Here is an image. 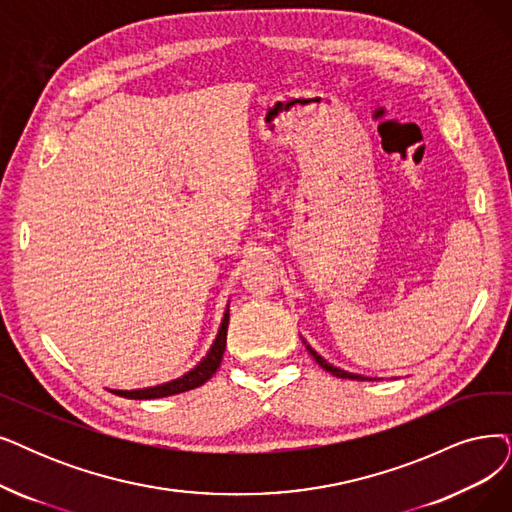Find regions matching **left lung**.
Returning <instances> with one entry per match:
<instances>
[{
	"instance_id": "obj_1",
	"label": "left lung",
	"mask_w": 512,
	"mask_h": 512,
	"mask_svg": "<svg viewBox=\"0 0 512 512\" xmlns=\"http://www.w3.org/2000/svg\"><path fill=\"white\" fill-rule=\"evenodd\" d=\"M302 344L306 346V351L311 353V357L323 367L325 372H330L332 376H336V378H346V380H376V378H365V376H361V374H351V372H344V370H340V367H336V365H332V363H327L321 355H317V351H313L311 349V344H306V340L302 338Z\"/></svg>"
}]
</instances>
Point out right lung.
Here are the masks:
<instances>
[{"instance_id": "add662e5", "label": "right lung", "mask_w": 512, "mask_h": 512, "mask_svg": "<svg viewBox=\"0 0 512 512\" xmlns=\"http://www.w3.org/2000/svg\"><path fill=\"white\" fill-rule=\"evenodd\" d=\"M227 330H229V306L224 311V317L220 321L218 334L214 344L210 346V351L206 353L193 370H189L187 374H182L180 378H174L170 382H163L157 386H147V388H134V391H117V388H109L113 395L126 397V399H159V397H170V395H178L191 391V388L201 386L203 382H208L216 370L220 367L222 355H224V346H227Z\"/></svg>"}]
</instances>
